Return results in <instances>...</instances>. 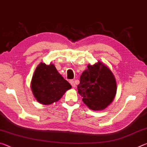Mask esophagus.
I'll return each instance as SVG.
<instances>
[{"label":"esophagus","mask_w":147,"mask_h":147,"mask_svg":"<svg viewBox=\"0 0 147 147\" xmlns=\"http://www.w3.org/2000/svg\"><path fill=\"white\" fill-rule=\"evenodd\" d=\"M70 84H71V86H72V87H73V88H75V87H76L75 82L73 80H70Z\"/></svg>","instance_id":"34e87169"}]
</instances>
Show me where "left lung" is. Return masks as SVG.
<instances>
[{
    "label": "left lung",
    "mask_w": 147,
    "mask_h": 147,
    "mask_svg": "<svg viewBox=\"0 0 147 147\" xmlns=\"http://www.w3.org/2000/svg\"><path fill=\"white\" fill-rule=\"evenodd\" d=\"M115 76L108 66L98 61L89 64L80 78L78 92L82 101L94 111L105 109L112 102L117 93Z\"/></svg>",
    "instance_id": "left-lung-1"
}]
</instances>
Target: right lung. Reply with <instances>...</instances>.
Wrapping results in <instances>:
<instances>
[{"label": "right lung", "mask_w": 147, "mask_h": 147, "mask_svg": "<svg viewBox=\"0 0 147 147\" xmlns=\"http://www.w3.org/2000/svg\"><path fill=\"white\" fill-rule=\"evenodd\" d=\"M30 88L39 103L49 105L58 102L72 87L51 63H40L32 76Z\"/></svg>", "instance_id": "add662e5"}]
</instances>
